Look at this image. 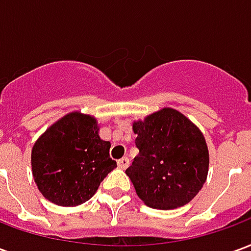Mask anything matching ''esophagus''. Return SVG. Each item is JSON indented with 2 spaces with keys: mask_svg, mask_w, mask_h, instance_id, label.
Returning a JSON list of instances; mask_svg holds the SVG:
<instances>
[{
  "mask_svg": "<svg viewBox=\"0 0 251 251\" xmlns=\"http://www.w3.org/2000/svg\"><path fill=\"white\" fill-rule=\"evenodd\" d=\"M129 164H130V161H129V158L127 157H122L118 160V167H120L121 169H126L129 167Z\"/></svg>",
  "mask_w": 251,
  "mask_h": 251,
  "instance_id": "obj_1",
  "label": "esophagus"
}]
</instances>
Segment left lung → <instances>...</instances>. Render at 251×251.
Instances as JSON below:
<instances>
[{"mask_svg": "<svg viewBox=\"0 0 251 251\" xmlns=\"http://www.w3.org/2000/svg\"><path fill=\"white\" fill-rule=\"evenodd\" d=\"M140 149L126 169L138 198L156 210H174L198 195L208 175L205 138L194 122L164 107L133 122Z\"/></svg>", "mask_w": 251, "mask_h": 251, "instance_id": "8db88e82", "label": "left lung"}]
</instances>
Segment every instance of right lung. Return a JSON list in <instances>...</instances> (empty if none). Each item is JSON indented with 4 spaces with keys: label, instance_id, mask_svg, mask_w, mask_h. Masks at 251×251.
Segmentation results:
<instances>
[{
    "label": "right lung",
    "instance_id": "1",
    "mask_svg": "<svg viewBox=\"0 0 251 251\" xmlns=\"http://www.w3.org/2000/svg\"><path fill=\"white\" fill-rule=\"evenodd\" d=\"M109 141L99 137L98 121L80 111L52 124L32 148V175L41 195L62 207L91 199L99 184L117 167Z\"/></svg>",
    "mask_w": 251,
    "mask_h": 251
}]
</instances>
